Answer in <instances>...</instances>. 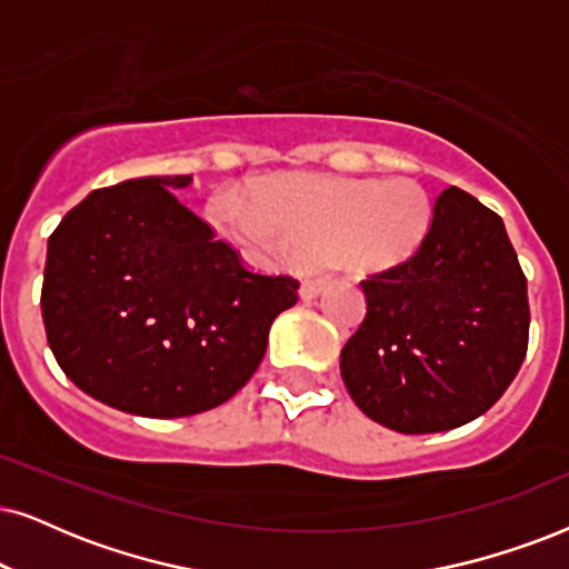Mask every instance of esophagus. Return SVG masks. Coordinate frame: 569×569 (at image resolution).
Returning <instances> with one entry per match:
<instances>
[{
	"mask_svg": "<svg viewBox=\"0 0 569 569\" xmlns=\"http://www.w3.org/2000/svg\"><path fill=\"white\" fill-rule=\"evenodd\" d=\"M322 289H326V280H322V278H301L299 297L305 299V301H309V299L320 297Z\"/></svg>",
	"mask_w": 569,
	"mask_h": 569,
	"instance_id": "1",
	"label": "esophagus"
}]
</instances>
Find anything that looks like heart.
<instances>
[{
	"instance_id": "1",
	"label": "heart",
	"mask_w": 569,
	"mask_h": 569,
	"mask_svg": "<svg viewBox=\"0 0 569 569\" xmlns=\"http://www.w3.org/2000/svg\"><path fill=\"white\" fill-rule=\"evenodd\" d=\"M257 207L218 197L210 220L249 260H328L357 278L415 260L433 222V201L415 178L278 176L254 191Z\"/></svg>"
}]
</instances>
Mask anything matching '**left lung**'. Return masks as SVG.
Listing matches in <instances>:
<instances>
[{
    "label": "left lung",
    "mask_w": 569,
    "mask_h": 569,
    "mask_svg": "<svg viewBox=\"0 0 569 569\" xmlns=\"http://www.w3.org/2000/svg\"><path fill=\"white\" fill-rule=\"evenodd\" d=\"M368 312L341 349L349 397L397 433H441L488 412L528 351V280L505 222L449 186L405 268L362 283Z\"/></svg>",
    "instance_id": "1"
}]
</instances>
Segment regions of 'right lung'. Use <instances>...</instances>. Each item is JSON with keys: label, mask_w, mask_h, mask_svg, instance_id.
Segmentation results:
<instances>
[{"label": "right lung", "mask_w": 569, "mask_h": 569, "mask_svg": "<svg viewBox=\"0 0 569 569\" xmlns=\"http://www.w3.org/2000/svg\"><path fill=\"white\" fill-rule=\"evenodd\" d=\"M191 176L97 189L47 243L41 318L64 376L139 417L199 415L260 368L289 276H257L172 191Z\"/></svg>", "instance_id": "1"}]
</instances>
